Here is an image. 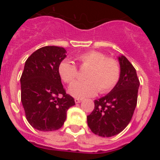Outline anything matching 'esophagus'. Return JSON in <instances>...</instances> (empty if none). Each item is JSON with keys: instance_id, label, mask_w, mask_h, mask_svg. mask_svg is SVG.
<instances>
[{"instance_id": "1", "label": "esophagus", "mask_w": 160, "mask_h": 160, "mask_svg": "<svg viewBox=\"0 0 160 160\" xmlns=\"http://www.w3.org/2000/svg\"><path fill=\"white\" fill-rule=\"evenodd\" d=\"M74 101H75V103H79L82 101V98H74Z\"/></svg>"}]
</instances>
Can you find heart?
I'll list each match as a JSON object with an SVG mask.
<instances>
[{"label": "heart", "mask_w": 160, "mask_h": 160, "mask_svg": "<svg viewBox=\"0 0 160 160\" xmlns=\"http://www.w3.org/2000/svg\"><path fill=\"white\" fill-rule=\"evenodd\" d=\"M81 68H88L84 81H77L69 87V93L75 98L94 96L99 90L100 94H107L116 87L121 75L119 62L106 53L97 50L84 52L77 56ZM59 75L64 82H73L78 75L76 65L69 59L59 63Z\"/></svg>", "instance_id": "obj_1"}]
</instances>
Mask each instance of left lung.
I'll list each match as a JSON object with an SVG mask.
<instances>
[{"mask_svg":"<svg viewBox=\"0 0 160 160\" xmlns=\"http://www.w3.org/2000/svg\"><path fill=\"white\" fill-rule=\"evenodd\" d=\"M118 61L121 75L118 84L108 94L94 100V109L87 115L90 129L102 137L114 136L123 131L137 105L139 80L136 70L123 55Z\"/></svg>","mask_w":160,"mask_h":160,"instance_id":"obj_1","label":"left lung"}]
</instances>
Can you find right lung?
I'll use <instances>...</instances> for the list:
<instances>
[{"instance_id":"obj_1","label":"right lung","mask_w":160,"mask_h":160,"mask_svg":"<svg viewBox=\"0 0 160 160\" xmlns=\"http://www.w3.org/2000/svg\"><path fill=\"white\" fill-rule=\"evenodd\" d=\"M58 46H44L28 58L21 77V98L26 119L41 131H56L64 124L74 99L63 88L58 68L66 57Z\"/></svg>"}]
</instances>
